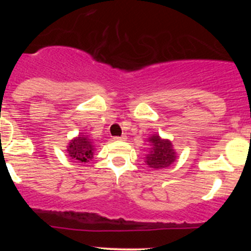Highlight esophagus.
<instances>
[{"mask_svg":"<svg viewBox=\"0 0 251 251\" xmlns=\"http://www.w3.org/2000/svg\"><path fill=\"white\" fill-rule=\"evenodd\" d=\"M113 139L116 140V142H125V140L127 139V137H126V135H122V137H114Z\"/></svg>","mask_w":251,"mask_h":251,"instance_id":"1","label":"esophagus"}]
</instances>
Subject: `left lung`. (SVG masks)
Segmentation results:
<instances>
[{
	"mask_svg": "<svg viewBox=\"0 0 251 251\" xmlns=\"http://www.w3.org/2000/svg\"><path fill=\"white\" fill-rule=\"evenodd\" d=\"M145 163L149 168L162 170L169 168L177 159V152L170 139L162 138L159 134L150 135L146 140Z\"/></svg>",
	"mask_w": 251,
	"mask_h": 251,
	"instance_id": "obj_1",
	"label": "left lung"
}]
</instances>
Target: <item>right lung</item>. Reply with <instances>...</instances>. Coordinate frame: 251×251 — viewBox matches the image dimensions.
<instances>
[{"instance_id": "right-lung-1", "label": "right lung", "mask_w": 251, "mask_h": 251, "mask_svg": "<svg viewBox=\"0 0 251 251\" xmlns=\"http://www.w3.org/2000/svg\"><path fill=\"white\" fill-rule=\"evenodd\" d=\"M96 151V143L86 133H79V135L70 140L67 145V155L76 163H87L93 159Z\"/></svg>"}]
</instances>
